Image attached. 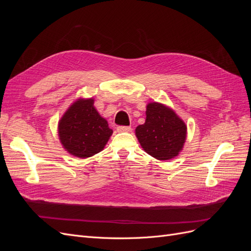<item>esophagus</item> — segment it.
<instances>
[{
  "label": "esophagus",
  "mask_w": 251,
  "mask_h": 251,
  "mask_svg": "<svg viewBox=\"0 0 251 251\" xmlns=\"http://www.w3.org/2000/svg\"><path fill=\"white\" fill-rule=\"evenodd\" d=\"M131 130H132L131 126H117L118 132H130Z\"/></svg>",
  "instance_id": "esophagus-1"
}]
</instances>
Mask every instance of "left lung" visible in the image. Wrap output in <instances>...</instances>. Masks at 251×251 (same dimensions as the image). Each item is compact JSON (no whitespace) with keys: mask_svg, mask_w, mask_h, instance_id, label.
<instances>
[{"mask_svg":"<svg viewBox=\"0 0 251 251\" xmlns=\"http://www.w3.org/2000/svg\"><path fill=\"white\" fill-rule=\"evenodd\" d=\"M136 136L149 155L169 160L183 148L186 126L170 108L151 102L147 107L146 123L136 127Z\"/></svg>","mask_w":251,"mask_h":251,"instance_id":"8db88e82","label":"left lung"}]
</instances>
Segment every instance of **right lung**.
<instances>
[{"instance_id":"1","label":"right lung","mask_w":251,"mask_h":251,"mask_svg":"<svg viewBox=\"0 0 251 251\" xmlns=\"http://www.w3.org/2000/svg\"><path fill=\"white\" fill-rule=\"evenodd\" d=\"M94 100H79L65 113L58 124L64 148L78 158L91 157L107 144L113 131L94 108Z\"/></svg>"}]
</instances>
